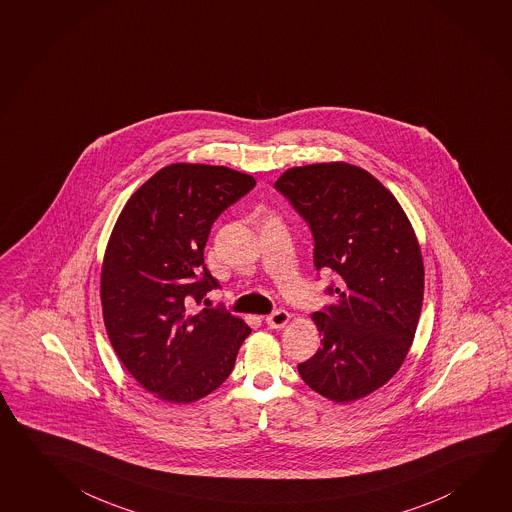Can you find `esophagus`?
<instances>
[{"instance_id": "esophagus-1", "label": "esophagus", "mask_w": 512, "mask_h": 512, "mask_svg": "<svg viewBox=\"0 0 512 512\" xmlns=\"http://www.w3.org/2000/svg\"><path fill=\"white\" fill-rule=\"evenodd\" d=\"M290 314L287 310H274L272 314L265 317V323L270 326V328H281V326L287 325L289 323Z\"/></svg>"}]
</instances>
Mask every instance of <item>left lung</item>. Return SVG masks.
Here are the masks:
<instances>
[{"label": "left lung", "instance_id": "left-lung-1", "mask_svg": "<svg viewBox=\"0 0 512 512\" xmlns=\"http://www.w3.org/2000/svg\"><path fill=\"white\" fill-rule=\"evenodd\" d=\"M314 238L317 272L334 305L314 314L321 348L298 364L301 379L335 402L390 381L408 355L424 296L419 243L395 196L368 171L344 162L285 171L274 184Z\"/></svg>", "mask_w": 512, "mask_h": 512}]
</instances>
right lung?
<instances>
[{"label":"right lung","mask_w":512,"mask_h":512,"mask_svg":"<svg viewBox=\"0 0 512 512\" xmlns=\"http://www.w3.org/2000/svg\"><path fill=\"white\" fill-rule=\"evenodd\" d=\"M256 186L223 166L173 164L137 189L115 223L101 274L104 325L142 388L187 404L216 390L251 328L227 308L187 305L220 289L204 263L216 218Z\"/></svg>","instance_id":"obj_1"}]
</instances>
